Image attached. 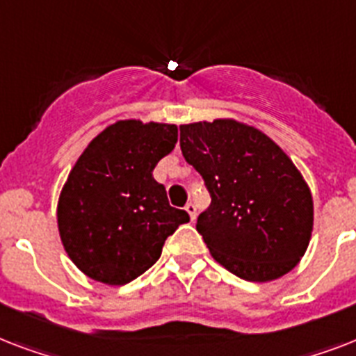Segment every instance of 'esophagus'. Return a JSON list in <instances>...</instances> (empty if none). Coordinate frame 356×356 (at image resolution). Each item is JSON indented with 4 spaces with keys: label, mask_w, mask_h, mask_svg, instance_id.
<instances>
[{
    "label": "esophagus",
    "mask_w": 356,
    "mask_h": 356,
    "mask_svg": "<svg viewBox=\"0 0 356 356\" xmlns=\"http://www.w3.org/2000/svg\"><path fill=\"white\" fill-rule=\"evenodd\" d=\"M184 211L188 212L190 220L194 222L195 216H197V211H195V205H194V203H192V201H190V203H186V207H184Z\"/></svg>",
    "instance_id": "esophagus-1"
}]
</instances>
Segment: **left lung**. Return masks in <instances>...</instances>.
Masks as SVG:
<instances>
[{
    "label": "left lung",
    "instance_id": "obj_1",
    "mask_svg": "<svg viewBox=\"0 0 356 356\" xmlns=\"http://www.w3.org/2000/svg\"><path fill=\"white\" fill-rule=\"evenodd\" d=\"M181 151L211 192L195 229L212 259L253 282L292 271L314 225L312 194L292 159L268 134L233 118L181 125Z\"/></svg>",
    "mask_w": 356,
    "mask_h": 356
}]
</instances>
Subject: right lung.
I'll return each mask as SVG.
<instances>
[{
	"label": "right lung",
	"instance_id": "right-lung-1",
	"mask_svg": "<svg viewBox=\"0 0 356 356\" xmlns=\"http://www.w3.org/2000/svg\"><path fill=\"white\" fill-rule=\"evenodd\" d=\"M177 144V125L120 120L86 145L57 203L60 242L94 281L122 286L155 264L184 211L168 203L153 179L162 156Z\"/></svg>",
	"mask_w": 356,
	"mask_h": 356
}]
</instances>
